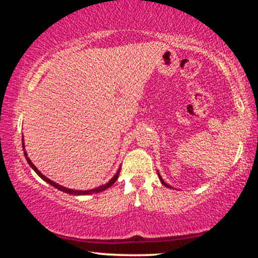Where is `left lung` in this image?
Segmentation results:
<instances>
[{
    "instance_id": "8db88e82",
    "label": "left lung",
    "mask_w": 258,
    "mask_h": 258,
    "mask_svg": "<svg viewBox=\"0 0 258 258\" xmlns=\"http://www.w3.org/2000/svg\"><path fill=\"white\" fill-rule=\"evenodd\" d=\"M158 176H159V180H160V181H161V183H163V184H164V185H165V186H168V187H172V186H171V185H168V184H167V183H166V182H164V180H163V178H161V176H160V175H159V174H158Z\"/></svg>"
}]
</instances>
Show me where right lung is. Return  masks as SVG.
<instances>
[{
    "instance_id": "add662e5",
    "label": "right lung",
    "mask_w": 258,
    "mask_h": 258,
    "mask_svg": "<svg viewBox=\"0 0 258 258\" xmlns=\"http://www.w3.org/2000/svg\"><path fill=\"white\" fill-rule=\"evenodd\" d=\"M24 138V137H23ZM23 148L25 149V146H24V139H23ZM25 154V157H26V159H27V163L30 165V167H32L34 171H35V173L37 174L38 176H40L42 180H44L45 182H47L49 183V184H51L52 186H54L55 189H58V190H60V191H63V192H66V194H69V195H76V196H85V195H92V194H98V192H101V191H104L106 189H108V187H110L113 183H115L116 181H117V178H118V175H119V172H120V168L118 169V171H117V173H116V175L113 176L110 181H109L108 183H106V184H103V185H101V186H98V187H95V189H92V190H85V191H80V190H72V189H68V187H64V186H62V185H60V184H58V183H55V182H53V181H51L50 178H47L46 176H44L43 175V174L38 171V169L36 168V166H35L33 163H32V160H30L28 157H27V152H24Z\"/></svg>"
}]
</instances>
